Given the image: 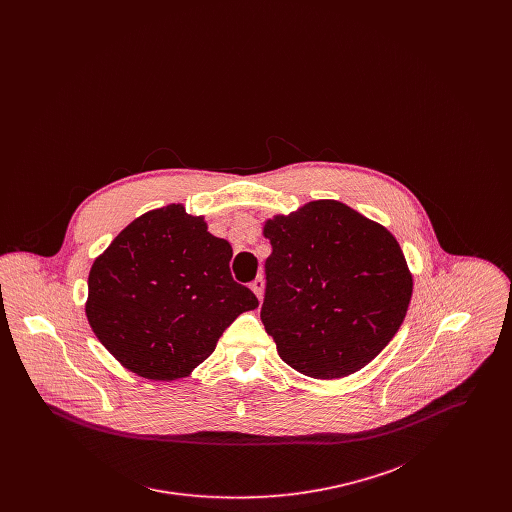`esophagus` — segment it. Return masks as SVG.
Wrapping results in <instances>:
<instances>
[{
	"mask_svg": "<svg viewBox=\"0 0 512 512\" xmlns=\"http://www.w3.org/2000/svg\"><path fill=\"white\" fill-rule=\"evenodd\" d=\"M251 290L261 299V297L265 295V278H263V276H257V278L251 282Z\"/></svg>",
	"mask_w": 512,
	"mask_h": 512,
	"instance_id": "esophagus-1",
	"label": "esophagus"
}]
</instances>
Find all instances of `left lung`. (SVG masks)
I'll return each instance as SVG.
<instances>
[{
  "label": "left lung",
  "instance_id": "left-lung-1",
  "mask_svg": "<svg viewBox=\"0 0 512 512\" xmlns=\"http://www.w3.org/2000/svg\"><path fill=\"white\" fill-rule=\"evenodd\" d=\"M261 320L297 372L334 380L368 365L397 334L413 274L390 230L336 199L265 220Z\"/></svg>",
  "mask_w": 512,
  "mask_h": 512
}]
</instances>
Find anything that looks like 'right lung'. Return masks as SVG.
<instances>
[{
	"mask_svg": "<svg viewBox=\"0 0 512 512\" xmlns=\"http://www.w3.org/2000/svg\"><path fill=\"white\" fill-rule=\"evenodd\" d=\"M230 259L232 245L184 205L147 211L90 268L86 317L96 338L142 378L190 376L222 332L259 307L255 293L234 282Z\"/></svg>",
	"mask_w": 512,
	"mask_h": 512,
	"instance_id": "add662e5",
	"label": "right lung"
}]
</instances>
